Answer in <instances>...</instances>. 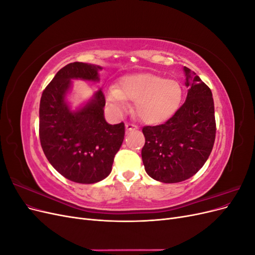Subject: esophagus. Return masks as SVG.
I'll list each match as a JSON object with an SVG mask.
<instances>
[{"label": "esophagus", "instance_id": "34e87169", "mask_svg": "<svg viewBox=\"0 0 255 255\" xmlns=\"http://www.w3.org/2000/svg\"><path fill=\"white\" fill-rule=\"evenodd\" d=\"M126 129L128 130V132H129V130H134V129H137V127L132 125V123H126Z\"/></svg>", "mask_w": 255, "mask_h": 255}]
</instances>
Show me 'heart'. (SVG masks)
<instances>
[{
	"instance_id": "obj_1",
	"label": "heart",
	"mask_w": 255,
	"mask_h": 255,
	"mask_svg": "<svg viewBox=\"0 0 255 255\" xmlns=\"http://www.w3.org/2000/svg\"><path fill=\"white\" fill-rule=\"evenodd\" d=\"M106 99L117 114L127 110L128 100L135 101L137 117L149 125H158L180 109L183 87L180 82L158 74L137 73L123 76L119 87H109Z\"/></svg>"
}]
</instances>
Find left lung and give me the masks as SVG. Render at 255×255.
I'll list each match as a JSON object with an SVG mask.
<instances>
[{"label": "left lung", "mask_w": 255, "mask_h": 255, "mask_svg": "<svg viewBox=\"0 0 255 255\" xmlns=\"http://www.w3.org/2000/svg\"><path fill=\"white\" fill-rule=\"evenodd\" d=\"M188 87L184 104L164 125L144 127L141 157L145 172L163 183L189 179L203 167L216 135L211 89L187 67L183 68Z\"/></svg>", "instance_id": "obj_1"}]
</instances>
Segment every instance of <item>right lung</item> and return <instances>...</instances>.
<instances>
[{
    "mask_svg": "<svg viewBox=\"0 0 255 255\" xmlns=\"http://www.w3.org/2000/svg\"><path fill=\"white\" fill-rule=\"evenodd\" d=\"M101 66L68 64L42 92L39 137L44 155L66 179L92 184L110 175L114 157L125 139V125H110L104 117L102 89L73 110L68 101L72 81L98 83Z\"/></svg>",
    "mask_w": 255,
    "mask_h": 255,
    "instance_id": "1",
    "label": "right lung"
}]
</instances>
